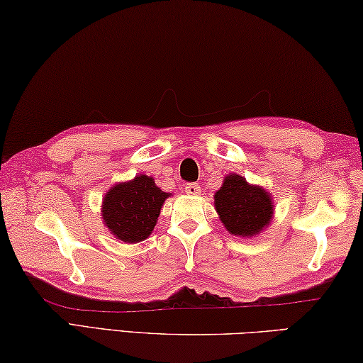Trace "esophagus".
<instances>
[{
    "mask_svg": "<svg viewBox=\"0 0 363 363\" xmlns=\"http://www.w3.org/2000/svg\"><path fill=\"white\" fill-rule=\"evenodd\" d=\"M186 192L189 195H199L201 192V189H200V186L196 182H189L187 186H186Z\"/></svg>",
    "mask_w": 363,
    "mask_h": 363,
    "instance_id": "obj_1",
    "label": "esophagus"
}]
</instances>
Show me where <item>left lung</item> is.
Returning <instances> with one entry per match:
<instances>
[{
  "instance_id": "8db88e82",
  "label": "left lung",
  "mask_w": 363,
  "mask_h": 363,
  "mask_svg": "<svg viewBox=\"0 0 363 363\" xmlns=\"http://www.w3.org/2000/svg\"><path fill=\"white\" fill-rule=\"evenodd\" d=\"M220 220L232 235L254 236L265 228L273 216L272 196L262 187L249 186L245 177L228 174L214 196Z\"/></svg>"
}]
</instances>
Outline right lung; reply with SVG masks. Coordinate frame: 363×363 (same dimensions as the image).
Returning <instances> with one entry per match:
<instances>
[{
	"mask_svg": "<svg viewBox=\"0 0 363 363\" xmlns=\"http://www.w3.org/2000/svg\"><path fill=\"white\" fill-rule=\"evenodd\" d=\"M169 194L155 186L152 177L136 176L117 184L103 200V220L117 240L140 242L152 233L160 209Z\"/></svg>",
	"mask_w": 363,
	"mask_h": 363,
	"instance_id": "add662e5",
	"label": "right lung"
}]
</instances>
